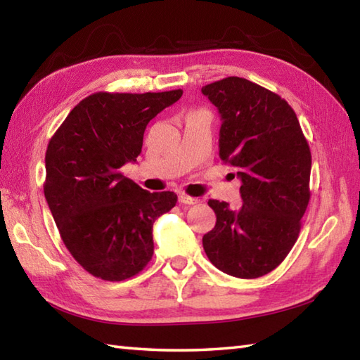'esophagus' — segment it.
<instances>
[{
    "label": "esophagus",
    "instance_id": "34e87169",
    "mask_svg": "<svg viewBox=\"0 0 360 360\" xmlns=\"http://www.w3.org/2000/svg\"><path fill=\"white\" fill-rule=\"evenodd\" d=\"M178 200H179L181 204H187V205H193V204L200 202V200H198V198L188 196V195H184V193H181V195L178 196Z\"/></svg>",
    "mask_w": 360,
    "mask_h": 360
}]
</instances>
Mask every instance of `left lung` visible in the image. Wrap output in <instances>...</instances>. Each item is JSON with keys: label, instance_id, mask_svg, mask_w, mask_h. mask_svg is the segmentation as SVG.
<instances>
[{"label": "left lung", "instance_id": "left-lung-1", "mask_svg": "<svg viewBox=\"0 0 360 360\" xmlns=\"http://www.w3.org/2000/svg\"><path fill=\"white\" fill-rule=\"evenodd\" d=\"M221 116L219 158L236 168L241 200L231 209L210 200L217 224L202 236L219 271L258 278L295 244L309 202L311 150L298 119L278 94L241 77L202 86Z\"/></svg>", "mask_w": 360, "mask_h": 360}]
</instances>
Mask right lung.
<instances>
[{
  "instance_id": "obj_1",
  "label": "right lung",
  "mask_w": 360,
  "mask_h": 360,
  "mask_svg": "<svg viewBox=\"0 0 360 360\" xmlns=\"http://www.w3.org/2000/svg\"><path fill=\"white\" fill-rule=\"evenodd\" d=\"M165 93H94L74 106L46 150L44 198L66 249L97 278L122 281L153 257V224L173 192L150 193L120 173L141 155L148 122L178 102Z\"/></svg>"
}]
</instances>
